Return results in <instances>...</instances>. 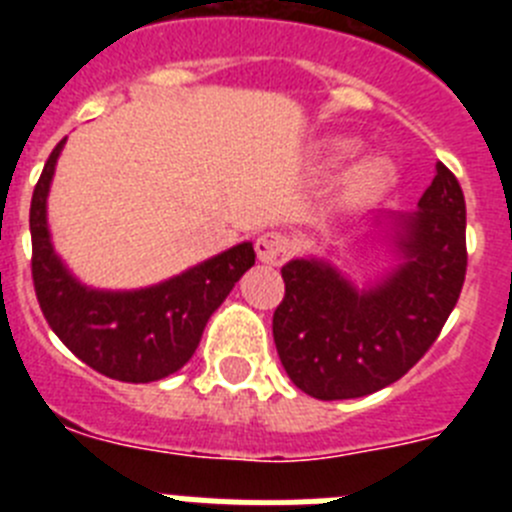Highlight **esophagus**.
I'll list each match as a JSON object with an SVG mask.
<instances>
[{"label": "esophagus", "instance_id": "34e87169", "mask_svg": "<svg viewBox=\"0 0 512 512\" xmlns=\"http://www.w3.org/2000/svg\"><path fill=\"white\" fill-rule=\"evenodd\" d=\"M256 256L264 264H284V261L292 256V241H289L284 233H277V230H271V233L259 235V241H256Z\"/></svg>", "mask_w": 512, "mask_h": 512}]
</instances>
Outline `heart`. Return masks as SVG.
Masks as SVG:
<instances>
[{
	"mask_svg": "<svg viewBox=\"0 0 512 512\" xmlns=\"http://www.w3.org/2000/svg\"><path fill=\"white\" fill-rule=\"evenodd\" d=\"M356 143L351 138H343V135H336V138H328L323 143L325 161L330 164H341L346 158L354 156ZM392 184V174L387 169L384 161L379 158H364L356 166H351L343 179V192L351 197V200H374L379 194L387 192V187Z\"/></svg>",
	"mask_w": 512,
	"mask_h": 512,
	"instance_id": "heart-1",
	"label": "heart"
}]
</instances>
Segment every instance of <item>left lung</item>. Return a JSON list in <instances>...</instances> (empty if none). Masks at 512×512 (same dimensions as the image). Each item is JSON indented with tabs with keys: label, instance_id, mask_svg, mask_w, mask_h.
I'll return each mask as SVG.
<instances>
[{
	"label": "left lung",
	"instance_id": "left-lung-1",
	"mask_svg": "<svg viewBox=\"0 0 512 512\" xmlns=\"http://www.w3.org/2000/svg\"><path fill=\"white\" fill-rule=\"evenodd\" d=\"M395 264L356 287L328 259L282 266L284 300L274 343L289 379L318 400H351L408 374L433 346L467 274V205L456 176L438 161L413 212L372 220Z\"/></svg>",
	"mask_w": 512,
	"mask_h": 512
}]
</instances>
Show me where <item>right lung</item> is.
Returning <instances> with one entry per match:
<instances>
[{"mask_svg": "<svg viewBox=\"0 0 512 512\" xmlns=\"http://www.w3.org/2000/svg\"><path fill=\"white\" fill-rule=\"evenodd\" d=\"M63 146L66 138L45 161L30 202L33 284L40 310L63 346L104 377L133 384L169 377L192 359L210 315L253 266V243H238L151 287L81 284L56 253L48 230V192Z\"/></svg>", "mask_w": 512, "mask_h": 512, "instance_id": "right-lung-1", "label": "right lung"}]
</instances>
